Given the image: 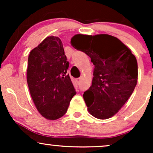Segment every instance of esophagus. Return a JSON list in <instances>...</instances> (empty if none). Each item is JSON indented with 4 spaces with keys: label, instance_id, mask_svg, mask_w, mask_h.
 Listing matches in <instances>:
<instances>
[{
    "label": "esophagus",
    "instance_id": "1",
    "mask_svg": "<svg viewBox=\"0 0 153 153\" xmlns=\"http://www.w3.org/2000/svg\"><path fill=\"white\" fill-rule=\"evenodd\" d=\"M80 81H81V78H78L76 79V82H80Z\"/></svg>",
    "mask_w": 153,
    "mask_h": 153
}]
</instances>
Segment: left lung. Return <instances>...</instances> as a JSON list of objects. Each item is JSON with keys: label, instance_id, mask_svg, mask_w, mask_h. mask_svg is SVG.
Returning <instances> with one entry per match:
<instances>
[{"label": "left lung", "instance_id": "obj_1", "mask_svg": "<svg viewBox=\"0 0 153 153\" xmlns=\"http://www.w3.org/2000/svg\"><path fill=\"white\" fill-rule=\"evenodd\" d=\"M71 45L89 56L94 65L92 85L82 96L88 111L97 119L111 118L134 90L138 76L136 57L119 39L108 34H77Z\"/></svg>", "mask_w": 153, "mask_h": 153}]
</instances>
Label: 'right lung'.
<instances>
[{
  "mask_svg": "<svg viewBox=\"0 0 153 153\" xmlns=\"http://www.w3.org/2000/svg\"><path fill=\"white\" fill-rule=\"evenodd\" d=\"M62 41L47 36L33 49L28 57L27 83L36 109L49 120L65 114L72 98L76 94L67 71Z\"/></svg>",
  "mask_w": 153,
  "mask_h": 153,
  "instance_id": "obj_1",
  "label": "right lung"
}]
</instances>
